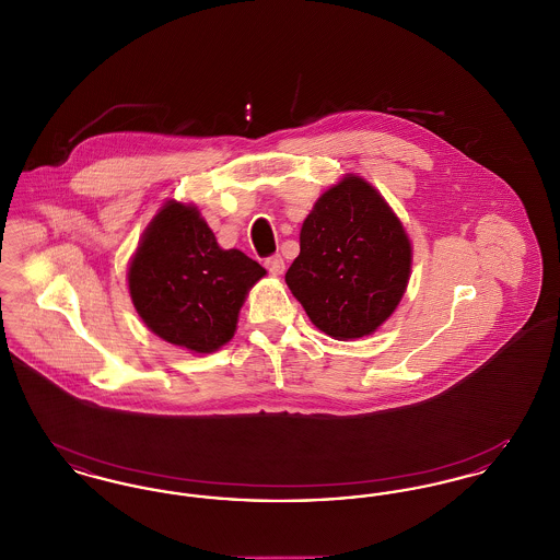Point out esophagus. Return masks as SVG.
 <instances>
[{
	"instance_id": "1",
	"label": "esophagus",
	"mask_w": 560,
	"mask_h": 560,
	"mask_svg": "<svg viewBox=\"0 0 560 560\" xmlns=\"http://www.w3.org/2000/svg\"><path fill=\"white\" fill-rule=\"evenodd\" d=\"M265 267H267L268 272H270V275H275V277H279V275H283V272H285V262H283V258H281L279 254L267 258Z\"/></svg>"
}]
</instances>
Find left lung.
<instances>
[{
  "label": "left lung",
  "instance_id": "8db88e82",
  "mask_svg": "<svg viewBox=\"0 0 560 560\" xmlns=\"http://www.w3.org/2000/svg\"><path fill=\"white\" fill-rule=\"evenodd\" d=\"M411 260L399 215L365 178L347 174L304 218L285 283L323 334L357 340L397 311Z\"/></svg>",
  "mask_w": 560,
  "mask_h": 560
}]
</instances>
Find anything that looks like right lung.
<instances>
[{"label":"right lung","instance_id":"right-lung-1","mask_svg":"<svg viewBox=\"0 0 560 560\" xmlns=\"http://www.w3.org/2000/svg\"><path fill=\"white\" fill-rule=\"evenodd\" d=\"M267 275L240 249H222L197 206L167 199L144 229L128 290L144 325L174 347L210 354L231 342L249 290Z\"/></svg>","mask_w":560,"mask_h":560}]
</instances>
